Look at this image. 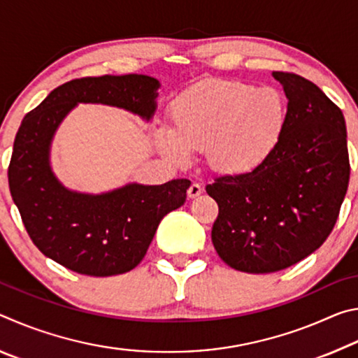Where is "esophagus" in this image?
Masks as SVG:
<instances>
[{
	"instance_id": "esophagus-1",
	"label": "esophagus",
	"mask_w": 358,
	"mask_h": 358,
	"mask_svg": "<svg viewBox=\"0 0 358 358\" xmlns=\"http://www.w3.org/2000/svg\"><path fill=\"white\" fill-rule=\"evenodd\" d=\"M202 186L199 185V183H192L191 186H189V189H187V197L189 199H196L197 196H201L202 194Z\"/></svg>"
}]
</instances>
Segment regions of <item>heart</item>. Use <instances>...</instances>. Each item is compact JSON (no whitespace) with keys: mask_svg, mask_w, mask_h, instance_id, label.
Here are the masks:
<instances>
[{"mask_svg":"<svg viewBox=\"0 0 358 358\" xmlns=\"http://www.w3.org/2000/svg\"><path fill=\"white\" fill-rule=\"evenodd\" d=\"M289 118L284 96L240 80H203L171 106V129L156 132L162 155L177 164L205 151L208 166L224 175H250L266 164Z\"/></svg>","mask_w":358,"mask_h":358,"instance_id":"b5f03b06","label":"heart"}]
</instances>
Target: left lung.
Returning <instances> with one entry per match:
<instances>
[{
    "label": "left lung",
    "instance_id": "obj_1",
    "mask_svg": "<svg viewBox=\"0 0 358 358\" xmlns=\"http://www.w3.org/2000/svg\"><path fill=\"white\" fill-rule=\"evenodd\" d=\"M287 98L284 136L266 164L250 175L207 185L220 213L211 229L216 252L246 273H273L322 246L349 185L346 121L317 85L275 71Z\"/></svg>",
    "mask_w": 358,
    "mask_h": 358
}]
</instances>
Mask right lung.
<instances>
[{
    "label": "right lung",
    "instance_id": "add662e5",
    "mask_svg": "<svg viewBox=\"0 0 358 358\" xmlns=\"http://www.w3.org/2000/svg\"><path fill=\"white\" fill-rule=\"evenodd\" d=\"M159 82L142 74L76 78L25 115L8 171L25 229L44 256L76 273L113 276L141 264L162 217L186 201L189 180L129 183L104 194L69 191L50 167L55 131L78 102L124 108L150 120Z\"/></svg>",
    "mask_w": 358,
    "mask_h": 358
}]
</instances>
